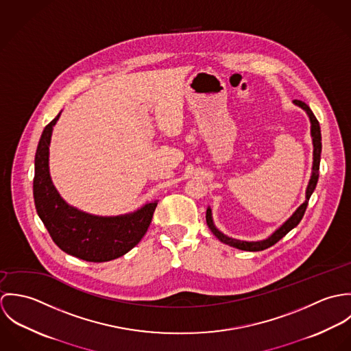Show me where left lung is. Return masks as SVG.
<instances>
[{"label": "left lung", "mask_w": 351, "mask_h": 351, "mask_svg": "<svg viewBox=\"0 0 351 351\" xmlns=\"http://www.w3.org/2000/svg\"><path fill=\"white\" fill-rule=\"evenodd\" d=\"M295 104L301 106L309 116V120H311V135H312V141H313V166H312V176H311V180H309V184H308V188H306V197L305 201L301 204L300 206L298 208V210L289 217V220H287L269 239L266 241H261V242H243V241H237V239H232V238H228L226 235H223L215 226H213V221H212V215H210V209L208 208L206 209V224L208 227L210 228V231L215 234L216 238H219V241H221L223 243L226 245H230L232 247H237L239 250L245 251H262L265 249H269L273 245H276L280 239H282L292 228H295L302 219L305 210H306V206H308V201L311 195L313 193L315 188H316V184H317V180H319V166H320V152H322V134H320V125H319V121L315 117L313 112L311 110V108L300 100H295Z\"/></svg>", "instance_id": "obj_1"}]
</instances>
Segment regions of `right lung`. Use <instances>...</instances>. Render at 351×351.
Instances as JSON below:
<instances>
[{
    "label": "right lung",
    "instance_id": "add662e5",
    "mask_svg": "<svg viewBox=\"0 0 351 351\" xmlns=\"http://www.w3.org/2000/svg\"><path fill=\"white\" fill-rule=\"evenodd\" d=\"M58 119L59 114L46 125L35 155L34 199L38 215L60 250L88 262L116 259L145 237L158 202L116 217L92 216L67 205L53 188L49 171L51 132Z\"/></svg>",
    "mask_w": 351,
    "mask_h": 351
}]
</instances>
